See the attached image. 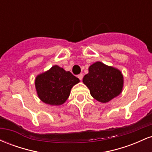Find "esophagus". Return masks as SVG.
Masks as SVG:
<instances>
[{
  "label": "esophagus",
  "mask_w": 152,
  "mask_h": 152,
  "mask_svg": "<svg viewBox=\"0 0 152 152\" xmlns=\"http://www.w3.org/2000/svg\"><path fill=\"white\" fill-rule=\"evenodd\" d=\"M78 78H79V79L81 80H81L83 79V74H78Z\"/></svg>",
  "instance_id": "esophagus-1"
}]
</instances>
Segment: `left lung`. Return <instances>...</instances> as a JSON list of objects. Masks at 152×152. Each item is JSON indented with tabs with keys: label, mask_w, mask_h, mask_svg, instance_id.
<instances>
[{
	"label": "left lung",
	"mask_w": 152,
	"mask_h": 152,
	"mask_svg": "<svg viewBox=\"0 0 152 152\" xmlns=\"http://www.w3.org/2000/svg\"><path fill=\"white\" fill-rule=\"evenodd\" d=\"M83 82L96 100L106 103L121 94L124 80L119 70L98 61L90 66Z\"/></svg>",
	"instance_id": "obj_1"
}]
</instances>
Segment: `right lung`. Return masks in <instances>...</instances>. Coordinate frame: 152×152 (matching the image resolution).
<instances>
[{
    "instance_id": "obj_1",
    "label": "right lung",
    "mask_w": 152,
    "mask_h": 152,
    "mask_svg": "<svg viewBox=\"0 0 152 152\" xmlns=\"http://www.w3.org/2000/svg\"><path fill=\"white\" fill-rule=\"evenodd\" d=\"M79 79L70 71L58 66L36 77L35 85L39 99L50 105H61L70 95L71 89Z\"/></svg>"
}]
</instances>
